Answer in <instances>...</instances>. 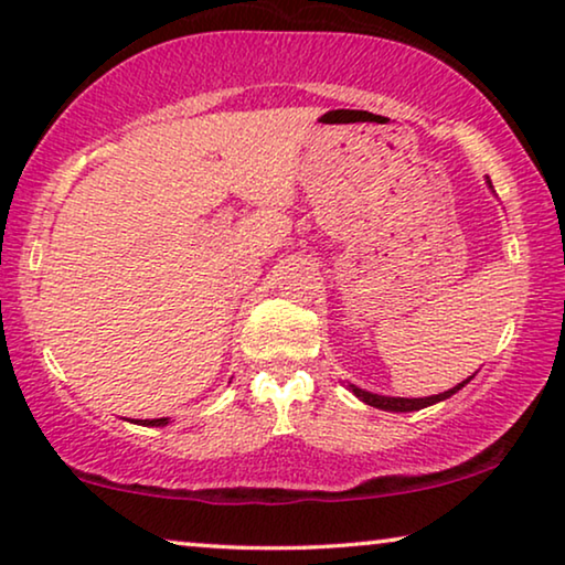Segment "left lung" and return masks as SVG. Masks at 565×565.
Masks as SVG:
<instances>
[{
  "instance_id": "obj_1",
  "label": "left lung",
  "mask_w": 565,
  "mask_h": 565,
  "mask_svg": "<svg viewBox=\"0 0 565 565\" xmlns=\"http://www.w3.org/2000/svg\"><path fill=\"white\" fill-rule=\"evenodd\" d=\"M487 182H490V180H487ZM490 188H492V182H490ZM471 377H475V375H469L467 381H461L459 385H454L451 391H444V393H439V395H428V398H391V395L370 393V391L358 388V385H350V391L355 393L360 401L367 403V406H373V408L393 411V414H408V411H420V408H426V406H434V403H439V401L451 398L454 393L465 388V385L471 381Z\"/></svg>"
}]
</instances>
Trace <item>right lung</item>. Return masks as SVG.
I'll use <instances>...</instances> for the list:
<instances>
[{
    "mask_svg": "<svg viewBox=\"0 0 565 565\" xmlns=\"http://www.w3.org/2000/svg\"><path fill=\"white\" fill-rule=\"evenodd\" d=\"M141 426H167L170 424V418H147V420H137Z\"/></svg>",
    "mask_w": 565,
    "mask_h": 565,
    "instance_id": "add662e5",
    "label": "right lung"
}]
</instances>
